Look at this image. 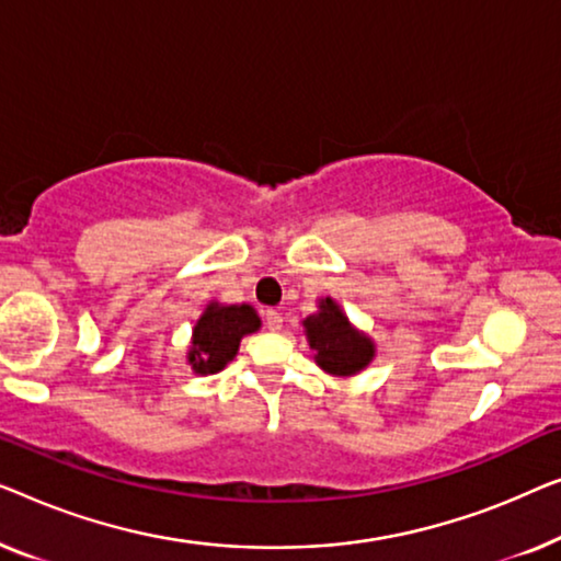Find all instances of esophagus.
<instances>
[{
    "instance_id": "obj_1",
    "label": "esophagus",
    "mask_w": 561,
    "mask_h": 561,
    "mask_svg": "<svg viewBox=\"0 0 561 561\" xmlns=\"http://www.w3.org/2000/svg\"><path fill=\"white\" fill-rule=\"evenodd\" d=\"M264 320H266V328L270 330H274V333H277V330H282V312L279 310H266L264 312Z\"/></svg>"
}]
</instances>
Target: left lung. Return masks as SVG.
<instances>
[{
  "label": "left lung",
  "mask_w": 561,
  "mask_h": 561,
  "mask_svg": "<svg viewBox=\"0 0 561 561\" xmlns=\"http://www.w3.org/2000/svg\"><path fill=\"white\" fill-rule=\"evenodd\" d=\"M302 328L314 351V363L330 376L351 378L376 358L374 337L353 325L333 297H320L318 312L307 314Z\"/></svg>",
  "instance_id": "1"
}]
</instances>
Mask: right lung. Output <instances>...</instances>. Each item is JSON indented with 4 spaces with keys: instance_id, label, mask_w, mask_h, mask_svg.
Listing matches in <instances>:
<instances>
[{
    "instance_id": "obj_1",
    "label": "right lung",
    "mask_w": 561,
    "mask_h": 561,
    "mask_svg": "<svg viewBox=\"0 0 561 561\" xmlns=\"http://www.w3.org/2000/svg\"><path fill=\"white\" fill-rule=\"evenodd\" d=\"M259 328H262V318L251 305H224L210 299L193 325L185 356L187 366L198 376L218 374L236 358L241 337L256 333Z\"/></svg>"
}]
</instances>
